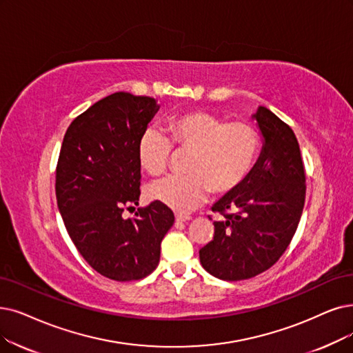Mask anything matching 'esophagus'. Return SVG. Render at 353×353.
I'll return each mask as SVG.
<instances>
[{
	"instance_id": "esophagus-1",
	"label": "esophagus",
	"mask_w": 353,
	"mask_h": 353,
	"mask_svg": "<svg viewBox=\"0 0 353 353\" xmlns=\"http://www.w3.org/2000/svg\"><path fill=\"white\" fill-rule=\"evenodd\" d=\"M175 219H176V221H188V220H191V216L176 213V214H175Z\"/></svg>"
}]
</instances>
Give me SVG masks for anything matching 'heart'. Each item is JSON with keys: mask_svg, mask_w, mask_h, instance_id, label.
Segmentation results:
<instances>
[{"mask_svg": "<svg viewBox=\"0 0 353 353\" xmlns=\"http://www.w3.org/2000/svg\"><path fill=\"white\" fill-rule=\"evenodd\" d=\"M168 132L179 149L190 150L187 174L152 182L149 199L176 211H188L211 191L228 194L241 187L256 162L261 137L255 125L229 121L210 111H187L171 117ZM171 142L157 129H146L137 142L140 166L161 174L171 158Z\"/></svg>", "mask_w": 353, "mask_h": 353, "instance_id": "b5f03b06", "label": "heart"}]
</instances>
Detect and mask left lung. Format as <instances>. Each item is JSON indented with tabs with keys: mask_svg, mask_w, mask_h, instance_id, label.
<instances>
[{
	"mask_svg": "<svg viewBox=\"0 0 353 353\" xmlns=\"http://www.w3.org/2000/svg\"><path fill=\"white\" fill-rule=\"evenodd\" d=\"M263 146L243 184L211 207L213 241L200 249L204 270L224 281L256 276L287 250L299 228L305 200V174L294 132L271 110L252 116Z\"/></svg>",
	"mask_w": 353,
	"mask_h": 353,
	"instance_id": "left-lung-1",
	"label": "left lung"
}]
</instances>
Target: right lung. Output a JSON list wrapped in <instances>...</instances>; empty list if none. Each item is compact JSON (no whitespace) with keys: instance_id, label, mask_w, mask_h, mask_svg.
<instances>
[{"instance_id":"add662e5","label":"right lung","mask_w":353,"mask_h":353,"mask_svg":"<svg viewBox=\"0 0 353 353\" xmlns=\"http://www.w3.org/2000/svg\"><path fill=\"white\" fill-rule=\"evenodd\" d=\"M154 98L111 94L79 114L68 128L58 166L56 200L69 237L91 268L110 279L134 281L157 270L161 242L174 213L153 201L139 204V137L157 114Z\"/></svg>"}]
</instances>
